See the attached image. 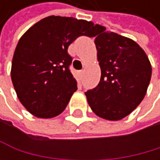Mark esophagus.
Listing matches in <instances>:
<instances>
[{"mask_svg": "<svg viewBox=\"0 0 160 160\" xmlns=\"http://www.w3.org/2000/svg\"><path fill=\"white\" fill-rule=\"evenodd\" d=\"M78 75H79V77H82V75H83V70L78 71Z\"/></svg>", "mask_w": 160, "mask_h": 160, "instance_id": "1", "label": "esophagus"}]
</instances>
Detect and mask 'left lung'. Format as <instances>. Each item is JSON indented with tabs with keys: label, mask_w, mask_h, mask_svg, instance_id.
<instances>
[{
	"label": "left lung",
	"mask_w": 160,
	"mask_h": 160,
	"mask_svg": "<svg viewBox=\"0 0 160 160\" xmlns=\"http://www.w3.org/2000/svg\"><path fill=\"white\" fill-rule=\"evenodd\" d=\"M96 35L101 79L85 96L97 116L118 121L144 99L152 77L151 62L144 50L131 38L106 32L102 26Z\"/></svg>",
	"instance_id": "8db88e82"
}]
</instances>
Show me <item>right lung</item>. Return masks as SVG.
<instances>
[{"mask_svg": "<svg viewBox=\"0 0 160 160\" xmlns=\"http://www.w3.org/2000/svg\"><path fill=\"white\" fill-rule=\"evenodd\" d=\"M99 25L72 17L49 16L30 27L16 46L11 81L25 108L38 118L59 115L78 89L69 70V45L78 36H95Z\"/></svg>", "mask_w": 160, "mask_h": 160, "instance_id": "obj_1", "label": "right lung"}]
</instances>
